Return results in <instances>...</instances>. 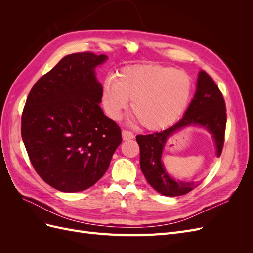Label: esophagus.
I'll return each instance as SVG.
<instances>
[{
    "label": "esophagus",
    "instance_id": "34e87169",
    "mask_svg": "<svg viewBox=\"0 0 253 253\" xmlns=\"http://www.w3.org/2000/svg\"><path fill=\"white\" fill-rule=\"evenodd\" d=\"M133 138H134V134L132 132L126 131V129L122 131V139H124V140H131Z\"/></svg>",
    "mask_w": 253,
    "mask_h": 253
}]
</instances>
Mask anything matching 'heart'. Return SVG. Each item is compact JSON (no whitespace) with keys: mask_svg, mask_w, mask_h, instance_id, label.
<instances>
[{"mask_svg":"<svg viewBox=\"0 0 253 253\" xmlns=\"http://www.w3.org/2000/svg\"><path fill=\"white\" fill-rule=\"evenodd\" d=\"M192 94V80L182 71L162 65L122 68L105 81L102 105L113 120H119L131 100V111L143 127L159 129L177 119Z\"/></svg>","mask_w":253,"mask_h":253,"instance_id":"heart-1","label":"heart"}]
</instances>
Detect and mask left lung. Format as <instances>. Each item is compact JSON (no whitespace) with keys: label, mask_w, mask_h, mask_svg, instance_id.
<instances>
[{"label":"left lung","mask_w":253,"mask_h":253,"mask_svg":"<svg viewBox=\"0 0 253 253\" xmlns=\"http://www.w3.org/2000/svg\"><path fill=\"white\" fill-rule=\"evenodd\" d=\"M226 104L216 83L205 71L198 74L196 93L182 118L169 128L149 135H138L140 168L145 179L158 193L165 196H179L189 193L201 182L176 181L167 173L162 162L165 145L173 134L189 126H201L214 139L216 155L223 151L226 131Z\"/></svg>","instance_id":"1"}]
</instances>
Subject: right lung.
Instances as JSON below:
<instances>
[{
	"label": "right lung",
	"instance_id": "obj_1",
	"mask_svg": "<svg viewBox=\"0 0 253 253\" xmlns=\"http://www.w3.org/2000/svg\"><path fill=\"white\" fill-rule=\"evenodd\" d=\"M108 59L76 52L36 82L22 113L21 135L40 177L62 192L94 186L122 141L119 126L99 106L95 67Z\"/></svg>",
	"mask_w": 253,
	"mask_h": 253
}]
</instances>
